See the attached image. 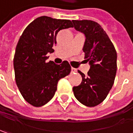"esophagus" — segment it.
<instances>
[{
  "instance_id": "obj_1",
  "label": "esophagus",
  "mask_w": 133,
  "mask_h": 133,
  "mask_svg": "<svg viewBox=\"0 0 133 133\" xmlns=\"http://www.w3.org/2000/svg\"><path fill=\"white\" fill-rule=\"evenodd\" d=\"M77 70L76 69V68H71V72L74 73V72H77Z\"/></svg>"
}]
</instances>
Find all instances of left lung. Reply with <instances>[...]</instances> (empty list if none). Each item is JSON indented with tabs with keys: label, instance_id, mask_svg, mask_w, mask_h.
I'll return each instance as SVG.
<instances>
[{
	"label": "left lung",
	"instance_id": "1",
	"mask_svg": "<svg viewBox=\"0 0 133 133\" xmlns=\"http://www.w3.org/2000/svg\"><path fill=\"white\" fill-rule=\"evenodd\" d=\"M76 30L83 33L85 59L89 62L88 76L78 71L82 83L73 87L78 101L86 107H93L106 99L112 87L117 71V53L112 42L102 26L90 20H73Z\"/></svg>",
	"mask_w": 133,
	"mask_h": 133
}]
</instances>
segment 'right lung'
<instances>
[{
    "label": "right lung",
    "mask_w": 133,
    "mask_h": 133,
    "mask_svg": "<svg viewBox=\"0 0 133 133\" xmlns=\"http://www.w3.org/2000/svg\"><path fill=\"white\" fill-rule=\"evenodd\" d=\"M72 22L41 16L31 22L21 36L15 53V77L24 100L36 107L49 102L55 95L61 78L68 75L71 68L67 61L56 65L47 62V54L53 53L58 32L73 27Z\"/></svg>",
    "instance_id": "1"
}]
</instances>
